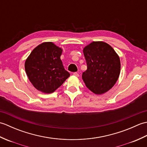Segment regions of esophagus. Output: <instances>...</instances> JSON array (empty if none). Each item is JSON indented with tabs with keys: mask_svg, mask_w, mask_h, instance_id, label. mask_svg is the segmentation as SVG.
<instances>
[{
	"mask_svg": "<svg viewBox=\"0 0 147 147\" xmlns=\"http://www.w3.org/2000/svg\"><path fill=\"white\" fill-rule=\"evenodd\" d=\"M73 75L76 76V77H78L79 76V73H78V72H74V73H73Z\"/></svg>",
	"mask_w": 147,
	"mask_h": 147,
	"instance_id": "esophagus-1",
	"label": "esophagus"
}]
</instances>
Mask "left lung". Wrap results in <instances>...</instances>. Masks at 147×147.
Here are the masks:
<instances>
[{"mask_svg":"<svg viewBox=\"0 0 147 147\" xmlns=\"http://www.w3.org/2000/svg\"><path fill=\"white\" fill-rule=\"evenodd\" d=\"M87 69L82 78L86 86L96 95L112 88L121 70L120 59L113 48L103 42H93L83 49Z\"/></svg>","mask_w":147,"mask_h":147,"instance_id":"obj_1","label":"left lung"}]
</instances>
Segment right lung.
Here are the masks:
<instances>
[{"mask_svg": "<svg viewBox=\"0 0 147 147\" xmlns=\"http://www.w3.org/2000/svg\"><path fill=\"white\" fill-rule=\"evenodd\" d=\"M62 49L52 42H44L33 50L24 64L28 77L35 88L45 93L54 92L70 74L61 60Z\"/></svg>", "mask_w": 147, "mask_h": 147, "instance_id": "add662e5", "label": "right lung"}]
</instances>
